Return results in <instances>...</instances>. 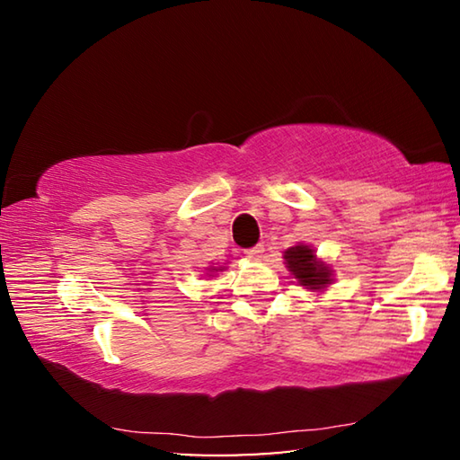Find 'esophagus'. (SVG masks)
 I'll return each mask as SVG.
<instances>
[{"instance_id":"1","label":"esophagus","mask_w":460,"mask_h":460,"mask_svg":"<svg viewBox=\"0 0 460 460\" xmlns=\"http://www.w3.org/2000/svg\"><path fill=\"white\" fill-rule=\"evenodd\" d=\"M263 253H266V247L263 245H255L252 249H245V258H249L252 261L263 260Z\"/></svg>"}]
</instances>
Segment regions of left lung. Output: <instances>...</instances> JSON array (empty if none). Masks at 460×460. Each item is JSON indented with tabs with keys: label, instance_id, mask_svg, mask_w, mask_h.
<instances>
[{
	"label": "left lung",
	"instance_id": "8db88e82",
	"mask_svg": "<svg viewBox=\"0 0 460 460\" xmlns=\"http://www.w3.org/2000/svg\"><path fill=\"white\" fill-rule=\"evenodd\" d=\"M284 260L288 271H292V276L306 290L321 292L332 282V270L316 258L314 249H310V245L300 243L286 249Z\"/></svg>",
	"mask_w": 460,
	"mask_h": 460
}]
</instances>
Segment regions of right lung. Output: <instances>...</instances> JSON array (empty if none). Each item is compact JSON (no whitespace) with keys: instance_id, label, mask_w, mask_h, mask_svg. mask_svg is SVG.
Instances as JSON below:
<instances>
[{"instance_id":"add662e5","label":"right lung","mask_w":460,"mask_h":460,"mask_svg":"<svg viewBox=\"0 0 460 460\" xmlns=\"http://www.w3.org/2000/svg\"><path fill=\"white\" fill-rule=\"evenodd\" d=\"M207 270H208V271H219L221 268H207Z\"/></svg>"}]
</instances>
